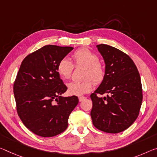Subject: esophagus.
I'll list each match as a JSON object with an SVG mask.
<instances>
[{
    "label": "esophagus",
    "instance_id": "esophagus-1",
    "mask_svg": "<svg viewBox=\"0 0 157 157\" xmlns=\"http://www.w3.org/2000/svg\"><path fill=\"white\" fill-rule=\"evenodd\" d=\"M78 98H79V101L81 102V101H82L83 100H84V99L86 98V97L85 96H79Z\"/></svg>",
    "mask_w": 157,
    "mask_h": 157
}]
</instances>
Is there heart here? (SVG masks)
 Here are the masks:
<instances>
[{"label": "heart", "mask_w": 157, "mask_h": 157, "mask_svg": "<svg viewBox=\"0 0 157 157\" xmlns=\"http://www.w3.org/2000/svg\"><path fill=\"white\" fill-rule=\"evenodd\" d=\"M75 66H84L83 81L72 82L68 84V91L71 95L79 96L90 91L95 84H100L105 75V67L98 61V56L90 49L82 47L77 49L72 54ZM74 66L68 59L62 58L59 61L56 70L62 78L68 79L73 74Z\"/></svg>", "instance_id": "obj_1"}]
</instances>
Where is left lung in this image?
<instances>
[{
  "mask_svg": "<svg viewBox=\"0 0 157 157\" xmlns=\"http://www.w3.org/2000/svg\"><path fill=\"white\" fill-rule=\"evenodd\" d=\"M105 63V75L91 94V117L100 131L117 133L128 128L138 117L143 101V89L138 68L131 57L108 44L97 45ZM108 94L98 97V94Z\"/></svg>",
  "mask_w": 157,
  "mask_h": 157,
  "instance_id": "8db88e82",
  "label": "left lung"
}]
</instances>
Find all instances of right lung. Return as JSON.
I'll return each instance as SVG.
<instances>
[{
    "instance_id": "obj_1",
    "label": "right lung",
    "mask_w": 157,
    "mask_h": 157,
    "mask_svg": "<svg viewBox=\"0 0 157 157\" xmlns=\"http://www.w3.org/2000/svg\"><path fill=\"white\" fill-rule=\"evenodd\" d=\"M72 47L45 45L22 61L14 82L17 114L30 131L42 137H53L68 127L70 114L78 97H62L67 86L56 66Z\"/></svg>"
}]
</instances>
